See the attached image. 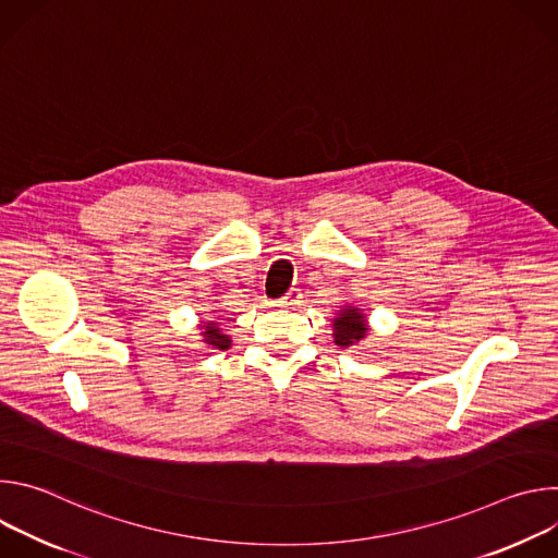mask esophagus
Returning <instances> with one entry per match:
<instances>
[{"mask_svg":"<svg viewBox=\"0 0 558 558\" xmlns=\"http://www.w3.org/2000/svg\"><path fill=\"white\" fill-rule=\"evenodd\" d=\"M300 302H302V293H300L298 289H289V291L278 300V306H282V308H295Z\"/></svg>","mask_w":558,"mask_h":558,"instance_id":"esophagus-1","label":"esophagus"}]
</instances>
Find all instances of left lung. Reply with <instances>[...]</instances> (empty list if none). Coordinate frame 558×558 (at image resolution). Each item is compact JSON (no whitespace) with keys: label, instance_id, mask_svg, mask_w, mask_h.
Wrapping results in <instances>:
<instances>
[{"label":"left lung","instance_id":"8db88e82","mask_svg":"<svg viewBox=\"0 0 558 558\" xmlns=\"http://www.w3.org/2000/svg\"><path fill=\"white\" fill-rule=\"evenodd\" d=\"M371 327L366 313L355 304H344L333 317V342L340 349L349 347H362V342L368 338Z\"/></svg>","mask_w":558,"mask_h":558}]
</instances>
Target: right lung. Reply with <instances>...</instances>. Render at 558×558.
Wrapping results in <instances>:
<instances>
[{"mask_svg": "<svg viewBox=\"0 0 558 558\" xmlns=\"http://www.w3.org/2000/svg\"><path fill=\"white\" fill-rule=\"evenodd\" d=\"M220 317H211V320H201L198 329H201V342L207 349H218L225 351L231 347V338L220 329Z\"/></svg>", "mask_w": 558, "mask_h": 558, "instance_id": "1", "label": "right lung"}]
</instances>
